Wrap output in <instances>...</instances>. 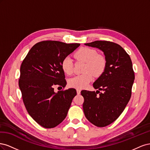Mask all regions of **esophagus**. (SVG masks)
I'll list each match as a JSON object with an SVG mask.
<instances>
[{
  "label": "esophagus",
  "mask_w": 150,
  "mask_h": 150,
  "mask_svg": "<svg viewBox=\"0 0 150 150\" xmlns=\"http://www.w3.org/2000/svg\"><path fill=\"white\" fill-rule=\"evenodd\" d=\"M76 91H77V94H80V93H81V89H76Z\"/></svg>",
  "instance_id": "esophagus-1"
}]
</instances>
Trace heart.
<instances>
[{"instance_id":"heart-1","label":"heart","mask_w":150,"mask_h":150,"mask_svg":"<svg viewBox=\"0 0 150 150\" xmlns=\"http://www.w3.org/2000/svg\"><path fill=\"white\" fill-rule=\"evenodd\" d=\"M76 60L86 62L84 69L85 73L74 76L69 80L71 87L83 89L86 88L93 79V75L96 77L100 76L106 69V59L101 55H98L96 50L88 47L79 49L74 54ZM73 61L69 56L64 58L61 62V67L65 74L71 75L73 72Z\"/></svg>"}]
</instances>
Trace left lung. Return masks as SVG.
Here are the masks:
<instances>
[{"instance_id": "1", "label": "left lung", "mask_w": 150, "mask_h": 150, "mask_svg": "<svg viewBox=\"0 0 150 150\" xmlns=\"http://www.w3.org/2000/svg\"><path fill=\"white\" fill-rule=\"evenodd\" d=\"M84 44L100 49L105 56L106 69L93 83L98 90L81 92L86 118L95 126L104 127L120 116L129 101L134 79L132 62L125 49L115 42L96 40Z\"/></svg>"}]
</instances>
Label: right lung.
<instances>
[{
	"instance_id": "right-lung-1",
	"label": "right lung",
	"mask_w": 150,
	"mask_h": 150,
	"mask_svg": "<svg viewBox=\"0 0 150 150\" xmlns=\"http://www.w3.org/2000/svg\"><path fill=\"white\" fill-rule=\"evenodd\" d=\"M80 46L44 40L32 47L21 66L19 80L22 100L33 120L45 128L59 125L67 116L76 90L55 93L56 85H66L62 61Z\"/></svg>"
}]
</instances>
